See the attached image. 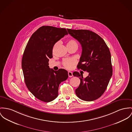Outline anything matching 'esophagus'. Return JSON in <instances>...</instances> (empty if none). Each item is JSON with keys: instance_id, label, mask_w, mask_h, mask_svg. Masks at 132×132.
I'll list each match as a JSON object with an SVG mask.
<instances>
[{"instance_id": "34e87169", "label": "esophagus", "mask_w": 132, "mask_h": 132, "mask_svg": "<svg viewBox=\"0 0 132 132\" xmlns=\"http://www.w3.org/2000/svg\"><path fill=\"white\" fill-rule=\"evenodd\" d=\"M68 76L69 77H72L73 76V73L70 71H69L68 72Z\"/></svg>"}]
</instances>
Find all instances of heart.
I'll return each instance as SVG.
<instances>
[{"mask_svg": "<svg viewBox=\"0 0 132 132\" xmlns=\"http://www.w3.org/2000/svg\"><path fill=\"white\" fill-rule=\"evenodd\" d=\"M67 47L72 46H77L78 47V44L77 42L73 40H71L68 42ZM77 63V60L74 58H67L65 59L63 61V66L68 69H70L73 65H74Z\"/></svg>", "mask_w": 132, "mask_h": 132, "instance_id": "b5f03b06", "label": "heart"}]
</instances>
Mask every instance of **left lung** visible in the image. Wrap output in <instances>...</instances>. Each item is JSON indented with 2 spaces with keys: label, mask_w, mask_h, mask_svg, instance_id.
<instances>
[{
  "label": "left lung",
  "mask_w": 132,
  "mask_h": 132,
  "mask_svg": "<svg viewBox=\"0 0 132 132\" xmlns=\"http://www.w3.org/2000/svg\"><path fill=\"white\" fill-rule=\"evenodd\" d=\"M67 30L82 47L77 68L89 73L85 78L78 72L73 73L74 76L80 79L79 86L75 90L76 94L84 101L96 100L106 90L112 74L110 50L102 38L91 30L69 29Z\"/></svg>",
  "instance_id": "8db88e82"
}]
</instances>
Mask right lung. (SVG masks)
<instances>
[{"mask_svg":"<svg viewBox=\"0 0 132 132\" xmlns=\"http://www.w3.org/2000/svg\"><path fill=\"white\" fill-rule=\"evenodd\" d=\"M68 35L64 28L42 26L31 36L23 52L21 66L26 86L38 100L51 102L58 95L59 84L68 77L64 69L49 68L55 44Z\"/></svg>","mask_w":132,"mask_h":132,"instance_id":"1","label":"right lung"}]
</instances>
